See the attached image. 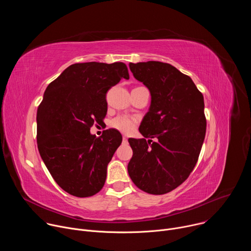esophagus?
Here are the masks:
<instances>
[{"mask_svg": "<svg viewBox=\"0 0 251 251\" xmlns=\"http://www.w3.org/2000/svg\"><path fill=\"white\" fill-rule=\"evenodd\" d=\"M123 142H124V143H128V139H127V137L123 136Z\"/></svg>", "mask_w": 251, "mask_h": 251, "instance_id": "1", "label": "esophagus"}]
</instances>
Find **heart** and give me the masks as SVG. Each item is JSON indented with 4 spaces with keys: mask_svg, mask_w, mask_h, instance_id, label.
Listing matches in <instances>:
<instances>
[{
    "mask_svg": "<svg viewBox=\"0 0 251 251\" xmlns=\"http://www.w3.org/2000/svg\"><path fill=\"white\" fill-rule=\"evenodd\" d=\"M137 119L132 116L121 115L114 118L111 122V126L124 134H129L134 131L137 126Z\"/></svg>",
    "mask_w": 251,
    "mask_h": 251,
    "instance_id": "b5f03b06",
    "label": "heart"
}]
</instances>
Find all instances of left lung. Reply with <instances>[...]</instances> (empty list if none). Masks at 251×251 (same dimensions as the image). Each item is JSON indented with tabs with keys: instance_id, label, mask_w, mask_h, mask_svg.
I'll return each mask as SVG.
<instances>
[{
	"instance_id": "obj_1",
	"label": "left lung",
	"mask_w": 251,
	"mask_h": 251,
	"mask_svg": "<svg viewBox=\"0 0 251 251\" xmlns=\"http://www.w3.org/2000/svg\"><path fill=\"white\" fill-rule=\"evenodd\" d=\"M129 67L152 96L139 131L156 141L129 139L128 173L140 190L164 195L182 185L199 160L206 130L203 96L190 76L169 63L130 62Z\"/></svg>"
}]
</instances>
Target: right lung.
<instances>
[{"instance_id": "right-lung-1", "label": "right lung", "mask_w": 251, "mask_h": 251, "mask_svg": "<svg viewBox=\"0 0 251 251\" xmlns=\"http://www.w3.org/2000/svg\"><path fill=\"white\" fill-rule=\"evenodd\" d=\"M122 78L129 79L123 62L71 64L49 84L39 105V152L55 183L71 196L91 197L104 186L122 136L108 129L96 138L90 128L106 116V93Z\"/></svg>"}]
</instances>
